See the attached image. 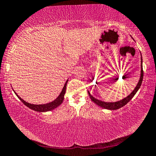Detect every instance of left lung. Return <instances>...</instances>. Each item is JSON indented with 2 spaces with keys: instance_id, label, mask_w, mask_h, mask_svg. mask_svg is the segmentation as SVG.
<instances>
[{
  "instance_id": "left-lung-1",
  "label": "left lung",
  "mask_w": 156,
  "mask_h": 156,
  "mask_svg": "<svg viewBox=\"0 0 156 156\" xmlns=\"http://www.w3.org/2000/svg\"><path fill=\"white\" fill-rule=\"evenodd\" d=\"M143 68H142V55H141V72H140V80L137 83L136 87L134 88V90L132 91V93L130 94L129 95H128L126 98H125L124 99H121V100L117 101L115 102H106V101H102L101 100H99V99H96L95 98H94L93 95H91V94L90 93V92L88 91L89 97L91 99V100L93 101L94 103L96 104L97 105L101 107L102 108H106L108 110H117L122 108L124 106L126 105V104L128 103V102L131 100V99L133 98L134 95H136L137 90H139V88L141 86V84L142 82V80H143Z\"/></svg>"
}]
</instances>
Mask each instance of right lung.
I'll use <instances>...</instances> for the list:
<instances>
[{"mask_svg": "<svg viewBox=\"0 0 156 156\" xmlns=\"http://www.w3.org/2000/svg\"><path fill=\"white\" fill-rule=\"evenodd\" d=\"M68 80L66 81L65 85L63 86V88L61 90L60 95L58 96V98L55 99L54 101L50 102V103L45 104H30L28 102L24 101L23 99H21V98L17 95L16 92L14 90V93L16 94V96L19 98V99L23 103L25 106H27L28 108H30V109L34 110L35 111L37 112H47V111H52V110L55 109L56 108H57L58 106H60L62 102L63 101V99H64V95L66 93V86H67V83H68Z\"/></svg>", "mask_w": 156, "mask_h": 156, "instance_id": "add662e5", "label": "right lung"}]
</instances>
